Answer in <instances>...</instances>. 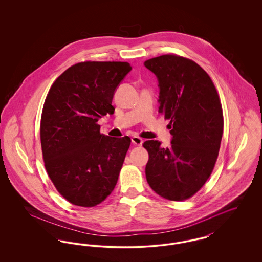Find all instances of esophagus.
Wrapping results in <instances>:
<instances>
[{"label":"esophagus","instance_id":"34e87169","mask_svg":"<svg viewBox=\"0 0 262 262\" xmlns=\"http://www.w3.org/2000/svg\"><path fill=\"white\" fill-rule=\"evenodd\" d=\"M132 142H133L135 145L141 146V145H142V143H143V139L138 137H132Z\"/></svg>","mask_w":262,"mask_h":262}]
</instances>
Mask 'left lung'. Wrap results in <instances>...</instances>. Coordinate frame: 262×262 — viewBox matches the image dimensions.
<instances>
[{
	"instance_id": "obj_1",
	"label": "left lung",
	"mask_w": 262,
	"mask_h": 262,
	"mask_svg": "<svg viewBox=\"0 0 262 262\" xmlns=\"http://www.w3.org/2000/svg\"><path fill=\"white\" fill-rule=\"evenodd\" d=\"M156 75L159 113L170 120L171 146L143 143L149 159L150 187L164 199L182 201L205 184L217 160L223 135V112L210 76L196 62L174 55L144 62Z\"/></svg>"
}]
</instances>
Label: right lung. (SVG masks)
Segmentation results:
<instances>
[{"label":"right lung","mask_w":262,"mask_h":262,"mask_svg":"<svg viewBox=\"0 0 262 262\" xmlns=\"http://www.w3.org/2000/svg\"><path fill=\"white\" fill-rule=\"evenodd\" d=\"M132 67L125 62H84L69 68L53 83L40 125L45 168L71 203L93 207L118 182L128 137L100 134L98 119L113 114V97Z\"/></svg>","instance_id":"obj_1"}]
</instances>
